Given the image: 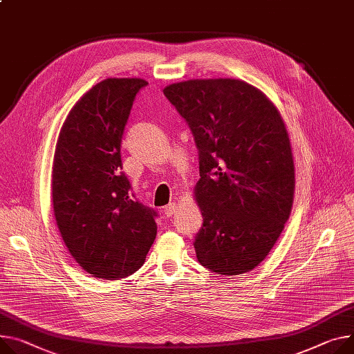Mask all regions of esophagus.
Here are the masks:
<instances>
[{"instance_id": "obj_1", "label": "esophagus", "mask_w": 354, "mask_h": 354, "mask_svg": "<svg viewBox=\"0 0 354 354\" xmlns=\"http://www.w3.org/2000/svg\"><path fill=\"white\" fill-rule=\"evenodd\" d=\"M162 212H165V215L167 216V218H170V216L176 212V203H170L169 205H166L165 209H162Z\"/></svg>"}]
</instances>
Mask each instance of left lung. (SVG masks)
I'll list each match as a JSON object with an SVG mask.
<instances>
[{
    "label": "left lung",
    "mask_w": 354,
    "mask_h": 354,
    "mask_svg": "<svg viewBox=\"0 0 354 354\" xmlns=\"http://www.w3.org/2000/svg\"><path fill=\"white\" fill-rule=\"evenodd\" d=\"M165 95L198 149L197 259L220 275L245 274L275 245L292 209L295 169L283 120L261 91L238 79L187 80Z\"/></svg>",
    "instance_id": "left-lung-1"
}]
</instances>
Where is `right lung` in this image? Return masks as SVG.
Returning <instances> with one entry per match:
<instances>
[{
    "label": "right lung",
    "mask_w": 354,
    "mask_h": 354,
    "mask_svg": "<svg viewBox=\"0 0 354 354\" xmlns=\"http://www.w3.org/2000/svg\"><path fill=\"white\" fill-rule=\"evenodd\" d=\"M143 79H104L68 115L52 167L57 224L73 259L95 278L138 270L157 234L156 209L134 198L120 147Z\"/></svg>",
    "instance_id": "right-lung-1"
}]
</instances>
